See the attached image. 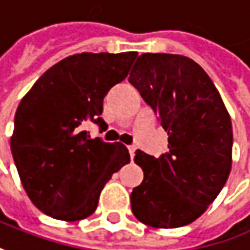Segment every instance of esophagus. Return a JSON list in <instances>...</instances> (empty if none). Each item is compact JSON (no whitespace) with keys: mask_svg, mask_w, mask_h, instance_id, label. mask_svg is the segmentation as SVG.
Returning <instances> with one entry per match:
<instances>
[{"mask_svg":"<svg viewBox=\"0 0 250 250\" xmlns=\"http://www.w3.org/2000/svg\"><path fill=\"white\" fill-rule=\"evenodd\" d=\"M128 150H129L131 157L133 159V156H135V150H136V146H135V145H129V146H128Z\"/></svg>","mask_w":250,"mask_h":250,"instance_id":"1","label":"esophagus"}]
</instances>
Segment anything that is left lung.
<instances>
[{"instance_id": "obj_1", "label": "left lung", "mask_w": 250, "mask_h": 250, "mask_svg": "<svg viewBox=\"0 0 250 250\" xmlns=\"http://www.w3.org/2000/svg\"><path fill=\"white\" fill-rule=\"evenodd\" d=\"M128 80L168 135L166 153H135L144 181L131 193L132 212L153 228L188 225L228 180L233 144L229 114L208 74L186 56L144 53Z\"/></svg>"}]
</instances>
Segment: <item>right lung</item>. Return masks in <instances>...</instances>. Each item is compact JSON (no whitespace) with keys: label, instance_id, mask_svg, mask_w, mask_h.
<instances>
[{"label":"right lung","instance_id":"right-lung-1","mask_svg":"<svg viewBox=\"0 0 250 250\" xmlns=\"http://www.w3.org/2000/svg\"><path fill=\"white\" fill-rule=\"evenodd\" d=\"M136 52L66 57L33 84L19 103L11 152L31 201L62 221L91 215L105 183L131 162L126 146L91 139V121L105 131L104 97L128 76Z\"/></svg>","mask_w":250,"mask_h":250}]
</instances>
